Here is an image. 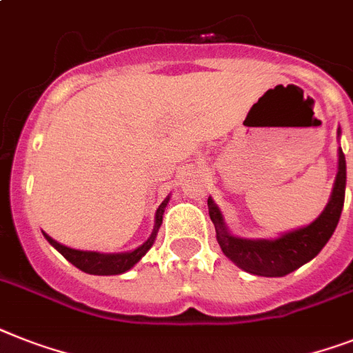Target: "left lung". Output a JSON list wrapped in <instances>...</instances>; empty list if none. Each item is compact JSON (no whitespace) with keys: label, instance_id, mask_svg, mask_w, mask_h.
Returning <instances> with one entry per match:
<instances>
[{"label":"left lung","instance_id":"left-lung-1","mask_svg":"<svg viewBox=\"0 0 353 353\" xmlns=\"http://www.w3.org/2000/svg\"><path fill=\"white\" fill-rule=\"evenodd\" d=\"M337 136H341V128L337 130ZM337 154H339V167L325 210L310 225L285 232L279 237L248 239V237L234 236L226 226L219 206L214 203L212 197H208V214L216 226V237L223 254L232 263H236L241 270L263 277H283L314 259L334 234L345 205L346 161L341 147Z\"/></svg>","mask_w":353,"mask_h":353}]
</instances>
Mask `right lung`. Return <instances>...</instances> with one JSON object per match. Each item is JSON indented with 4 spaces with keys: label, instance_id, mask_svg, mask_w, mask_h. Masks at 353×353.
<instances>
[{
    "label": "right lung",
    "instance_id": "right-lung-1",
    "mask_svg": "<svg viewBox=\"0 0 353 353\" xmlns=\"http://www.w3.org/2000/svg\"><path fill=\"white\" fill-rule=\"evenodd\" d=\"M168 199H170V196H168L156 210V223H154V230H152L150 237H148L143 245H139L137 248H134V250L130 252L103 254V252L76 250V248H70V246H65L61 245V243H57L56 239L47 236L45 232H43V236L47 237V241L50 243L65 259L70 261V263H72L76 268H79V270L87 272V274H92V276H119V274H125V272L130 270L134 265H137V263L141 261V257L152 248V245L156 241L157 232H159V226H161L163 223V214H165Z\"/></svg>",
    "mask_w": 353,
    "mask_h": 353
}]
</instances>
